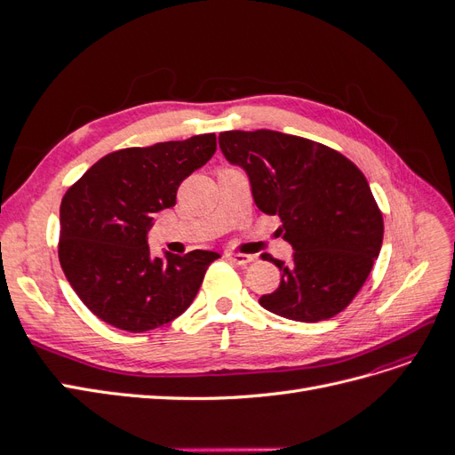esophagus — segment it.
<instances>
[{"label": "esophagus", "instance_id": "34e87169", "mask_svg": "<svg viewBox=\"0 0 455 455\" xmlns=\"http://www.w3.org/2000/svg\"><path fill=\"white\" fill-rule=\"evenodd\" d=\"M224 256L231 261V264H235V266H246L252 259V256L239 254V252H226Z\"/></svg>", "mask_w": 455, "mask_h": 455}]
</instances>
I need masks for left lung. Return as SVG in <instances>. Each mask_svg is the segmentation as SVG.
Returning <instances> with one entry per match:
<instances>
[{
	"mask_svg": "<svg viewBox=\"0 0 455 455\" xmlns=\"http://www.w3.org/2000/svg\"><path fill=\"white\" fill-rule=\"evenodd\" d=\"M220 149L249 176L258 209L281 218L292 261L271 259L281 284L264 309L299 323L346 309L379 256L383 218L364 174L332 148L279 131H228Z\"/></svg>",
	"mask_w": 455,
	"mask_h": 455,
	"instance_id": "left-lung-1",
	"label": "left lung"
}]
</instances>
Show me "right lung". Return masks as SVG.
<instances>
[{
	"label": "right lung",
	"instance_id": "right-lung-1",
	"mask_svg": "<svg viewBox=\"0 0 455 455\" xmlns=\"http://www.w3.org/2000/svg\"><path fill=\"white\" fill-rule=\"evenodd\" d=\"M216 151L214 134L127 148L102 157L66 191L59 259L81 301L100 321L148 332L174 321L196 299L212 251L151 256L156 212L176 204L182 180Z\"/></svg>",
	"mask_w": 455,
	"mask_h": 455
}]
</instances>
